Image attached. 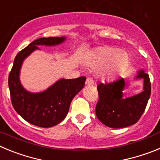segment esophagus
Returning <instances> with one entry per match:
<instances>
[{
    "mask_svg": "<svg viewBox=\"0 0 160 160\" xmlns=\"http://www.w3.org/2000/svg\"><path fill=\"white\" fill-rule=\"evenodd\" d=\"M94 80L91 78H87V80H86V84L89 85V86H92V85H94Z\"/></svg>",
    "mask_w": 160,
    "mask_h": 160,
    "instance_id": "1",
    "label": "esophagus"
}]
</instances>
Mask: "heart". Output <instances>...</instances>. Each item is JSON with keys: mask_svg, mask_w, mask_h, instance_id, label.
I'll return each instance as SVG.
<instances>
[{"mask_svg": "<svg viewBox=\"0 0 160 160\" xmlns=\"http://www.w3.org/2000/svg\"><path fill=\"white\" fill-rule=\"evenodd\" d=\"M129 63L128 53L116 48H98L92 53L88 64L91 67L99 68L102 78L112 79L125 70Z\"/></svg>", "mask_w": 160, "mask_h": 160, "instance_id": "heart-1", "label": "heart"}]
</instances>
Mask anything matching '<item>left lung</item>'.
<instances>
[{"mask_svg":"<svg viewBox=\"0 0 160 160\" xmlns=\"http://www.w3.org/2000/svg\"><path fill=\"white\" fill-rule=\"evenodd\" d=\"M137 78H143V91L128 98H122L125 87L122 78L111 82L98 84V101L95 114L104 125L112 128H122L136 123L139 120L151 95L152 86L149 75L142 70Z\"/></svg>","mask_w":160,"mask_h":160,"instance_id":"obj_1","label":"left lung"}]
</instances>
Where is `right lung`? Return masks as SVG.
Returning a JSON list of instances; mask_svg holds the SVG:
<instances>
[{
    "mask_svg": "<svg viewBox=\"0 0 160 160\" xmlns=\"http://www.w3.org/2000/svg\"><path fill=\"white\" fill-rule=\"evenodd\" d=\"M65 38H39L17 54L8 74V87L12 107L29 123L40 128H51L61 122L67 115L73 97L84 87L86 77L61 79L42 93L32 94L25 90L19 81L22 62L38 46H54L62 43Z\"/></svg>",
    "mask_w": 160,
    "mask_h": 160,
    "instance_id": "1",
    "label": "right lung"
}]
</instances>
